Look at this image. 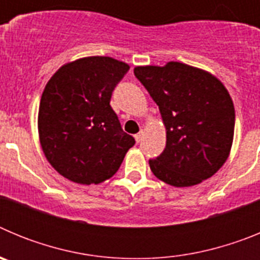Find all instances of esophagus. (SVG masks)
<instances>
[{
	"label": "esophagus",
	"instance_id": "1",
	"mask_svg": "<svg viewBox=\"0 0 260 260\" xmlns=\"http://www.w3.org/2000/svg\"><path fill=\"white\" fill-rule=\"evenodd\" d=\"M143 135H144L143 130H141V132H139L137 135H135V141H137V143H141L142 139H143Z\"/></svg>",
	"mask_w": 260,
	"mask_h": 260
}]
</instances>
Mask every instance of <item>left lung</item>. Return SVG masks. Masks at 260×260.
<instances>
[{"label":"left lung","mask_w":260,"mask_h":260,"mask_svg":"<svg viewBox=\"0 0 260 260\" xmlns=\"http://www.w3.org/2000/svg\"><path fill=\"white\" fill-rule=\"evenodd\" d=\"M135 77L157 104L167 146L150 160L158 180L187 187L212 177L228 158L234 135V105L215 75L182 62L137 66Z\"/></svg>","instance_id":"left-lung-1"}]
</instances>
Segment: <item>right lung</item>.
Masks as SVG:
<instances>
[{"instance_id": "add662e5", "label": "right lung", "mask_w": 260, "mask_h": 260, "mask_svg": "<svg viewBox=\"0 0 260 260\" xmlns=\"http://www.w3.org/2000/svg\"><path fill=\"white\" fill-rule=\"evenodd\" d=\"M128 69L112 57H84L61 66L45 86L38 117L40 144L68 180L82 185L109 180L135 144L110 107L114 87Z\"/></svg>"}]
</instances>
